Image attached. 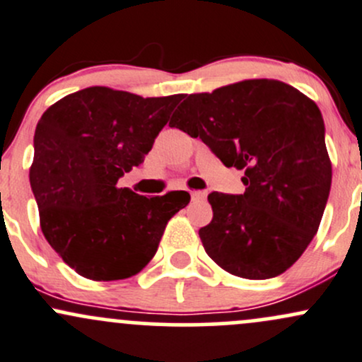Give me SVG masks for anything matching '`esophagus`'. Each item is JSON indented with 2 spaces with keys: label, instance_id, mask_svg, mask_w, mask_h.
<instances>
[{
  "label": "esophagus",
  "instance_id": "esophagus-1",
  "mask_svg": "<svg viewBox=\"0 0 362 362\" xmlns=\"http://www.w3.org/2000/svg\"><path fill=\"white\" fill-rule=\"evenodd\" d=\"M190 197H192L194 201L206 199V192H202V190H192V192H190Z\"/></svg>",
  "mask_w": 362,
  "mask_h": 362
}]
</instances>
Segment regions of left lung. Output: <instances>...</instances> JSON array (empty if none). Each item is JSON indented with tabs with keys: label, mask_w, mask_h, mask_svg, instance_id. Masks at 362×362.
<instances>
[{
	"label": "left lung",
	"mask_w": 362,
	"mask_h": 362,
	"mask_svg": "<svg viewBox=\"0 0 362 362\" xmlns=\"http://www.w3.org/2000/svg\"><path fill=\"white\" fill-rule=\"evenodd\" d=\"M170 125L244 170L240 196L211 192L199 237L225 272L264 280L287 272L320 228L332 185L325 123L313 99L273 78L185 96Z\"/></svg>",
	"instance_id": "1"
}]
</instances>
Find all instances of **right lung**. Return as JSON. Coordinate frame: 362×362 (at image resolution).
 Masks as SVG:
<instances>
[{
  "instance_id": "obj_1",
  "label": "right lung",
  "mask_w": 362,
  "mask_h": 362,
  "mask_svg": "<svg viewBox=\"0 0 362 362\" xmlns=\"http://www.w3.org/2000/svg\"><path fill=\"white\" fill-rule=\"evenodd\" d=\"M182 98L94 86L42 113L30 187L46 240L81 276L137 275L156 254L170 218L189 204L185 190L146 197L118 187L123 173L144 161Z\"/></svg>"
}]
</instances>
